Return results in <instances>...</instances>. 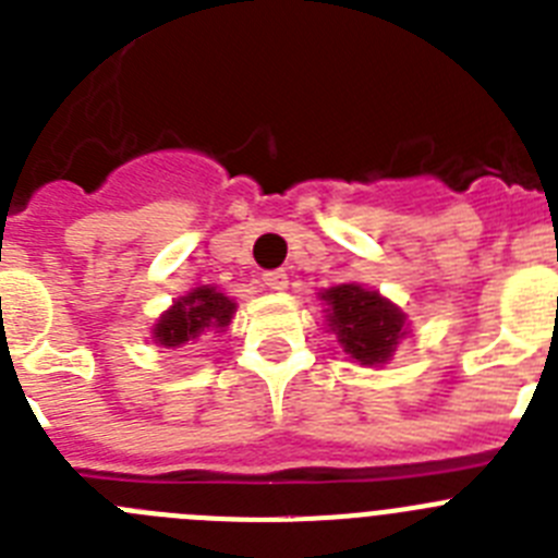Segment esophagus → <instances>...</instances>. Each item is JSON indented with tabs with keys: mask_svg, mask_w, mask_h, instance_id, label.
<instances>
[{
	"mask_svg": "<svg viewBox=\"0 0 558 558\" xmlns=\"http://www.w3.org/2000/svg\"><path fill=\"white\" fill-rule=\"evenodd\" d=\"M263 282L268 284L270 290H284L288 288V274H284V270H268V274L263 276Z\"/></svg>",
	"mask_w": 558,
	"mask_h": 558,
	"instance_id": "34e87169",
	"label": "esophagus"
}]
</instances>
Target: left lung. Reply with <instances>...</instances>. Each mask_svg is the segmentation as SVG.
<instances>
[{"label": "left lung", "instance_id": "1", "mask_svg": "<svg viewBox=\"0 0 558 558\" xmlns=\"http://www.w3.org/2000/svg\"><path fill=\"white\" fill-rule=\"evenodd\" d=\"M329 304V327L343 343V352L363 366H377L391 357L397 340L405 335V315L374 290L340 284L322 295Z\"/></svg>", "mask_w": 558, "mask_h": 558}]
</instances>
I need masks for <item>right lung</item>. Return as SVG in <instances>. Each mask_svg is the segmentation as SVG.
<instances>
[{
	"mask_svg": "<svg viewBox=\"0 0 558 558\" xmlns=\"http://www.w3.org/2000/svg\"><path fill=\"white\" fill-rule=\"evenodd\" d=\"M231 315H234V302L229 295L218 293L215 288H198L161 315L153 329V338L159 340L161 347H181L206 329L229 327Z\"/></svg>",
	"mask_w": 558,
	"mask_h": 558,
	"instance_id": "obj_1",
	"label": "right lung"
}]
</instances>
